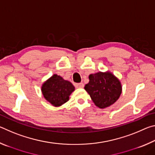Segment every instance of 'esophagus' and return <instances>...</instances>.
Returning <instances> with one entry per match:
<instances>
[{
    "instance_id": "34e87169",
    "label": "esophagus",
    "mask_w": 155,
    "mask_h": 155,
    "mask_svg": "<svg viewBox=\"0 0 155 155\" xmlns=\"http://www.w3.org/2000/svg\"><path fill=\"white\" fill-rule=\"evenodd\" d=\"M76 87L77 88H83L84 87V84L83 83H77L75 84Z\"/></svg>"
}]
</instances>
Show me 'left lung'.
Returning a JSON list of instances; mask_svg holds the SVG:
<instances>
[{
	"label": "left lung",
	"mask_w": 155,
	"mask_h": 155,
	"mask_svg": "<svg viewBox=\"0 0 155 155\" xmlns=\"http://www.w3.org/2000/svg\"><path fill=\"white\" fill-rule=\"evenodd\" d=\"M90 81L85 90L99 108L104 109L112 105L120 98L122 85L118 78L109 72H99L89 76Z\"/></svg>",
	"instance_id": "1"
}]
</instances>
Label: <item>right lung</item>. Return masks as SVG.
Here are the masks:
<instances>
[{
    "label": "right lung",
    "mask_w": 155,
    "mask_h": 155,
    "mask_svg": "<svg viewBox=\"0 0 155 155\" xmlns=\"http://www.w3.org/2000/svg\"><path fill=\"white\" fill-rule=\"evenodd\" d=\"M74 91V85L70 81L64 80L57 74L52 75L41 86L44 97L54 107L61 106L66 103Z\"/></svg>",
    "instance_id": "right-lung-1"
}]
</instances>
